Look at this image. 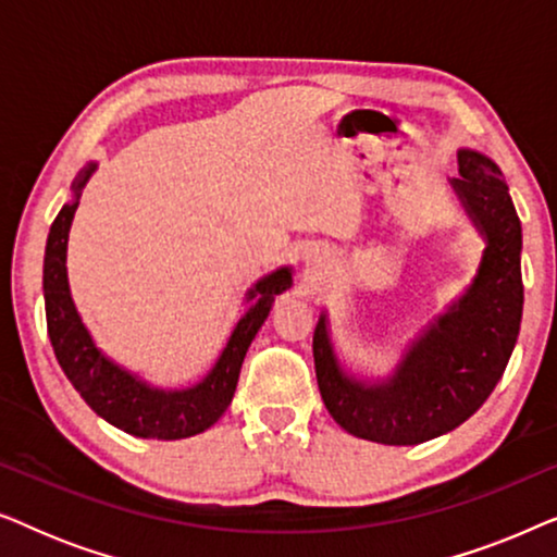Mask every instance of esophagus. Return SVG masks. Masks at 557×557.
I'll return each instance as SVG.
<instances>
[{"label":"esophagus","mask_w":557,"mask_h":557,"mask_svg":"<svg viewBox=\"0 0 557 557\" xmlns=\"http://www.w3.org/2000/svg\"><path fill=\"white\" fill-rule=\"evenodd\" d=\"M319 256H322V253H319V248H309V250H304V258H307V261H317Z\"/></svg>","instance_id":"1"}]
</instances>
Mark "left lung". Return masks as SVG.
<instances>
[{"mask_svg": "<svg viewBox=\"0 0 557 557\" xmlns=\"http://www.w3.org/2000/svg\"><path fill=\"white\" fill-rule=\"evenodd\" d=\"M448 187L484 240L471 284L400 347L387 375L347 368L332 339L330 314L314 326V368L326 410L347 433L387 446L438 438L476 413L499 383L522 322V225L499 166L459 149Z\"/></svg>", "mask_w": 557, "mask_h": 557, "instance_id": "8db88e82", "label": "left lung"}]
</instances>
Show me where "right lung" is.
<instances>
[{
	"label": "right lung",
	"instance_id": "right-lung-1",
	"mask_svg": "<svg viewBox=\"0 0 557 557\" xmlns=\"http://www.w3.org/2000/svg\"><path fill=\"white\" fill-rule=\"evenodd\" d=\"M98 162H88L73 180V197L58 212L50 225L48 246L42 263V294L48 334L55 349L60 368L71 380L81 398L96 410L103 421L139 438L177 441L208 431L231 406L238 375L246 360L250 342L269 319L273 301L294 284L292 265H278L248 288L243 304L248 311L233 326L223 352L208 375L187 387H162L149 383L139 372L113 360L96 345L94 334L83 322L67 281V235L73 215L78 210L81 193L94 177Z\"/></svg>",
	"mask_w": 557,
	"mask_h": 557
}]
</instances>
